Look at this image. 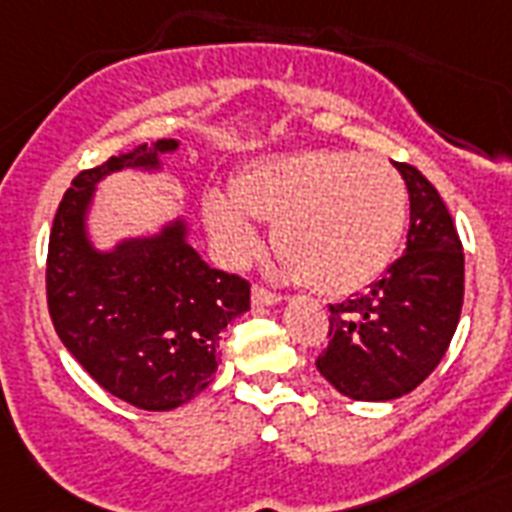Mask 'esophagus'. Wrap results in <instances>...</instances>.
<instances>
[{"label":"esophagus","mask_w":512,"mask_h":512,"mask_svg":"<svg viewBox=\"0 0 512 512\" xmlns=\"http://www.w3.org/2000/svg\"><path fill=\"white\" fill-rule=\"evenodd\" d=\"M281 299H284L281 294L270 292V289H265V286H255V289H252V305H255V307L278 305Z\"/></svg>","instance_id":"esophagus-1"}]
</instances>
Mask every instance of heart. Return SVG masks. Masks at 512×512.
I'll return each mask as SVG.
<instances>
[{
  "label": "heart",
  "instance_id": "heart-1",
  "mask_svg": "<svg viewBox=\"0 0 512 512\" xmlns=\"http://www.w3.org/2000/svg\"><path fill=\"white\" fill-rule=\"evenodd\" d=\"M213 191L205 220L231 257H252L260 236L246 215L273 226L281 263L315 292L347 294L389 265L407 226V186L384 157L310 149L252 162Z\"/></svg>",
  "mask_w": 512,
  "mask_h": 512
}]
</instances>
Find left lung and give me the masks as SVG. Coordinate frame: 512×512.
<instances>
[{
  "label": "left lung",
  "mask_w": 512,
  "mask_h": 512,
  "mask_svg": "<svg viewBox=\"0 0 512 512\" xmlns=\"http://www.w3.org/2000/svg\"><path fill=\"white\" fill-rule=\"evenodd\" d=\"M410 194V231L371 289L328 305V347L315 365L360 402L397 400L431 376L458 328L465 260L458 228L421 170L394 162Z\"/></svg>",
  "instance_id": "obj_1"
}]
</instances>
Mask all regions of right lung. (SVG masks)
<instances>
[{"label":"right lung","mask_w":512,"mask_h":512,"mask_svg":"<svg viewBox=\"0 0 512 512\" xmlns=\"http://www.w3.org/2000/svg\"><path fill=\"white\" fill-rule=\"evenodd\" d=\"M176 147V139H160L81 170L49 234L54 331L105 392L141 410H173L205 392L220 331L249 310L247 278L210 268L186 244L181 220L112 252L89 244L86 210L97 181L123 168H160V155Z\"/></svg>","instance_id":"obj_1"}]
</instances>
